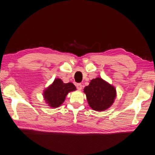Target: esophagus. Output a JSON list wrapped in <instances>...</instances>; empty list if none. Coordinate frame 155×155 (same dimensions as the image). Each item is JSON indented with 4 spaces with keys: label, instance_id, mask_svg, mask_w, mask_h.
I'll use <instances>...</instances> for the list:
<instances>
[{
    "label": "esophagus",
    "instance_id": "esophagus-1",
    "mask_svg": "<svg viewBox=\"0 0 155 155\" xmlns=\"http://www.w3.org/2000/svg\"><path fill=\"white\" fill-rule=\"evenodd\" d=\"M76 86H77V89H78V90H82V84L78 83V84H77Z\"/></svg>",
    "mask_w": 155,
    "mask_h": 155
}]
</instances>
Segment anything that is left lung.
<instances>
[{"instance_id": "1", "label": "left lung", "mask_w": 155, "mask_h": 155, "mask_svg": "<svg viewBox=\"0 0 155 155\" xmlns=\"http://www.w3.org/2000/svg\"><path fill=\"white\" fill-rule=\"evenodd\" d=\"M84 91L90 107L96 111H103L111 107L116 97L115 87L101 78L91 80Z\"/></svg>"}]
</instances>
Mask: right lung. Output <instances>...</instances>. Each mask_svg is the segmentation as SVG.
<instances>
[{"mask_svg":"<svg viewBox=\"0 0 155 155\" xmlns=\"http://www.w3.org/2000/svg\"><path fill=\"white\" fill-rule=\"evenodd\" d=\"M74 90H76V87L73 83L65 84L61 79L56 78L52 84L44 91L43 97L49 107L57 108L64 102L68 93Z\"/></svg>","mask_w":155,"mask_h":155,"instance_id":"right-lung-1","label":"right lung"}]
</instances>
